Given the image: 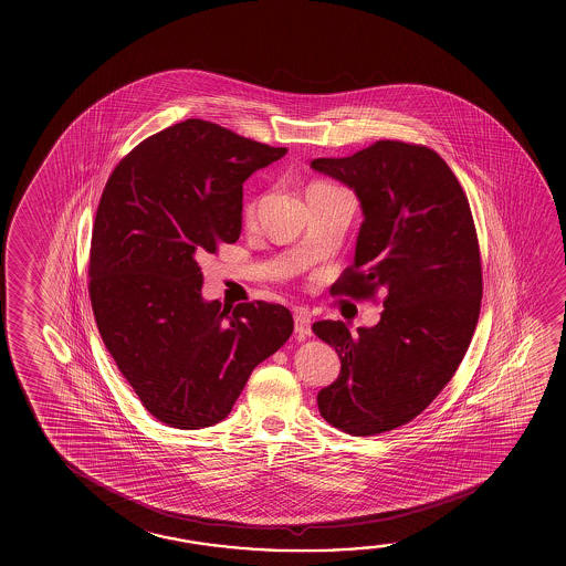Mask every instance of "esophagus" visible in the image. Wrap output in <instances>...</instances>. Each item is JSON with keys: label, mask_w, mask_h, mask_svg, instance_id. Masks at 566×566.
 Returning <instances> with one entry per match:
<instances>
[{"label": "esophagus", "mask_w": 566, "mask_h": 566, "mask_svg": "<svg viewBox=\"0 0 566 566\" xmlns=\"http://www.w3.org/2000/svg\"><path fill=\"white\" fill-rule=\"evenodd\" d=\"M294 325H296L297 339H306V337L312 335V319L304 312H297L294 315Z\"/></svg>", "instance_id": "1"}]
</instances>
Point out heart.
Masks as SVG:
<instances>
[{
    "instance_id": "obj_1",
    "label": "heart",
    "mask_w": 566,
    "mask_h": 566,
    "mask_svg": "<svg viewBox=\"0 0 566 566\" xmlns=\"http://www.w3.org/2000/svg\"><path fill=\"white\" fill-rule=\"evenodd\" d=\"M319 186H332V184H324V181H317V184H314V186H310V189H312V187ZM256 211H259V199H251L249 203L244 205V223H254V219H256Z\"/></svg>"
}]
</instances>
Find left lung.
I'll return each mask as SVG.
<instances>
[{"instance_id": "left-lung-1", "label": "left lung", "mask_w": 566, "mask_h": 566, "mask_svg": "<svg viewBox=\"0 0 566 566\" xmlns=\"http://www.w3.org/2000/svg\"><path fill=\"white\" fill-rule=\"evenodd\" d=\"M361 201L355 262L334 296L377 302L380 322L352 334L315 322L342 371L317 392L319 415L343 432L377 436L405 427L440 395L472 342L482 306V256L472 209L434 149L379 139L347 158H317Z\"/></svg>"}]
</instances>
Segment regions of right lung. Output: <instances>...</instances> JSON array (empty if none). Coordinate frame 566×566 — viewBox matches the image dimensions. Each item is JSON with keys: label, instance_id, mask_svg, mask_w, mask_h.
<instances>
[{"label": "right lung", "instance_id": "add662e5", "mask_svg": "<svg viewBox=\"0 0 566 566\" xmlns=\"http://www.w3.org/2000/svg\"><path fill=\"white\" fill-rule=\"evenodd\" d=\"M286 151L189 118L139 142L106 181L88 264L94 319L124 379L167 427L221 422L252 369L292 335L280 304L231 312L205 302L197 262L239 241L242 184Z\"/></svg>", "mask_w": 566, "mask_h": 566}]
</instances>
